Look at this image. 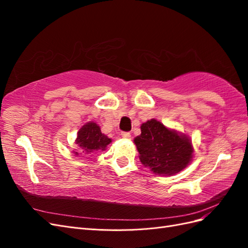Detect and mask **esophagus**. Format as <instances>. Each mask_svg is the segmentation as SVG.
Wrapping results in <instances>:
<instances>
[{"mask_svg":"<svg viewBox=\"0 0 248 248\" xmlns=\"http://www.w3.org/2000/svg\"><path fill=\"white\" fill-rule=\"evenodd\" d=\"M121 137L124 139H130L131 134H130V132H121Z\"/></svg>","mask_w":248,"mask_h":248,"instance_id":"1","label":"esophagus"}]
</instances>
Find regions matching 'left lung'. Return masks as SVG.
<instances>
[{"label": "left lung", "mask_w": 248, "mask_h": 248, "mask_svg": "<svg viewBox=\"0 0 248 248\" xmlns=\"http://www.w3.org/2000/svg\"><path fill=\"white\" fill-rule=\"evenodd\" d=\"M140 131L133 141L140 162L154 174L175 175L190 163L193 148L185 134L167 128L155 119L142 123Z\"/></svg>", "instance_id": "left-lung-1"}]
</instances>
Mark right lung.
Segmentation results:
<instances>
[{"label": "right lung", "instance_id": "1", "mask_svg": "<svg viewBox=\"0 0 248 248\" xmlns=\"http://www.w3.org/2000/svg\"><path fill=\"white\" fill-rule=\"evenodd\" d=\"M111 142V140L101 132L100 127L94 122H89L85 124L78 131V137L76 140V144L84 150L82 152L87 154L98 151H104L107 146ZM76 155H78V152H74Z\"/></svg>", "mask_w": 248, "mask_h": 248}]
</instances>
